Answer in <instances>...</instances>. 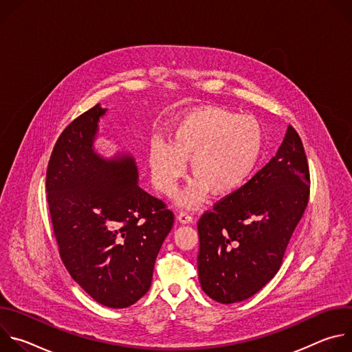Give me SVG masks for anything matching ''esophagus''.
<instances>
[{
  "label": "esophagus",
  "mask_w": 352,
  "mask_h": 352,
  "mask_svg": "<svg viewBox=\"0 0 352 352\" xmlns=\"http://www.w3.org/2000/svg\"><path fill=\"white\" fill-rule=\"evenodd\" d=\"M178 220L181 221V223H192L193 221V216L190 214V213H188V212H179V214H178Z\"/></svg>",
  "instance_id": "1"
}]
</instances>
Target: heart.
I'll use <instances>...</instances> for the list:
<instances>
[{
    "instance_id": "obj_1",
    "label": "heart",
    "mask_w": 352,
    "mask_h": 352,
    "mask_svg": "<svg viewBox=\"0 0 352 352\" xmlns=\"http://www.w3.org/2000/svg\"><path fill=\"white\" fill-rule=\"evenodd\" d=\"M265 129L252 116L220 109H197L174 126L171 142L153 140L148 163L155 186L171 195L186 171L195 179L179 195L178 202L195 206L212 190L224 196L239 189L252 175L263 152Z\"/></svg>"
}]
</instances>
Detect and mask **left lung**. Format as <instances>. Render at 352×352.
I'll return each instance as SVG.
<instances>
[{
    "label": "left lung",
    "instance_id": "obj_1",
    "mask_svg": "<svg viewBox=\"0 0 352 352\" xmlns=\"http://www.w3.org/2000/svg\"><path fill=\"white\" fill-rule=\"evenodd\" d=\"M309 186L302 140L288 125L276 156L197 221L199 281L212 299L239 302L277 274Z\"/></svg>",
    "mask_w": 352,
    "mask_h": 352
}]
</instances>
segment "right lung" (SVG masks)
Segmentation results:
<instances>
[{"label":"right lung","instance_id":"right-lung-1","mask_svg":"<svg viewBox=\"0 0 352 352\" xmlns=\"http://www.w3.org/2000/svg\"><path fill=\"white\" fill-rule=\"evenodd\" d=\"M106 111L96 104L63 131L50 156L45 190L68 273L96 302L120 309L148 291L174 213L138 185L131 156L104 160L96 153L97 122Z\"/></svg>","mask_w":352,"mask_h":352}]
</instances>
